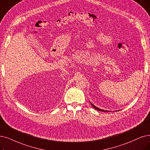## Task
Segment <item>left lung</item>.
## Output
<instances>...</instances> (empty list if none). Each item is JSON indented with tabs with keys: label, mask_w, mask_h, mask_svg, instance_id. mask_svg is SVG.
I'll use <instances>...</instances> for the list:
<instances>
[{
	"label": "left lung",
	"mask_w": 150,
	"mask_h": 150,
	"mask_svg": "<svg viewBox=\"0 0 150 150\" xmlns=\"http://www.w3.org/2000/svg\"><path fill=\"white\" fill-rule=\"evenodd\" d=\"M90 103H91V104L92 105V106L93 107V108L94 109H95V110H98V111H103V112H110L109 111H107V110H101V109H100V108H98V107H97V106H95L94 105H93L91 101H90Z\"/></svg>",
	"instance_id": "left-lung-1"
}]
</instances>
